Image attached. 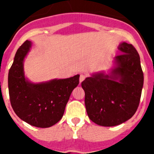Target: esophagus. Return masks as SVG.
<instances>
[{
    "instance_id": "1",
    "label": "esophagus",
    "mask_w": 154,
    "mask_h": 154,
    "mask_svg": "<svg viewBox=\"0 0 154 154\" xmlns=\"http://www.w3.org/2000/svg\"><path fill=\"white\" fill-rule=\"evenodd\" d=\"M85 77H86V75H84V74L80 75V76H79V82H80V83H81L82 82H83L84 80H85Z\"/></svg>"
}]
</instances>
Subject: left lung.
Instances as JSON below:
<instances>
[{"instance_id": "obj_1", "label": "left lung", "mask_w": 154, "mask_h": 154, "mask_svg": "<svg viewBox=\"0 0 154 154\" xmlns=\"http://www.w3.org/2000/svg\"><path fill=\"white\" fill-rule=\"evenodd\" d=\"M118 49L122 54L114 58L107 74L93 73L82 82L88 116L99 126H114L127 121L140 100L143 73L140 55L126 42H121Z\"/></svg>"}]
</instances>
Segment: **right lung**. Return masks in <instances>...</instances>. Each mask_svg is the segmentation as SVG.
<instances>
[{"mask_svg":"<svg viewBox=\"0 0 154 154\" xmlns=\"http://www.w3.org/2000/svg\"><path fill=\"white\" fill-rule=\"evenodd\" d=\"M31 48L26 41L17 49L8 73L11 104L16 115L31 126L48 128L63 116L71 93L79 83V75L34 83L24 75V62Z\"/></svg>","mask_w":154,"mask_h":154,"instance_id":"add662e5","label":"right lung"}]
</instances>
